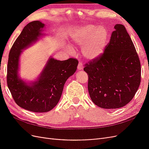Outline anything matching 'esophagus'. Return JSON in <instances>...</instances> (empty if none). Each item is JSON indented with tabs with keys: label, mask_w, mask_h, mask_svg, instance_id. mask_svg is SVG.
I'll return each instance as SVG.
<instances>
[{
	"label": "esophagus",
	"mask_w": 149,
	"mask_h": 149,
	"mask_svg": "<svg viewBox=\"0 0 149 149\" xmlns=\"http://www.w3.org/2000/svg\"><path fill=\"white\" fill-rule=\"evenodd\" d=\"M83 65L82 62L79 61L78 63V69L81 70H83Z\"/></svg>",
	"instance_id": "esophagus-1"
}]
</instances>
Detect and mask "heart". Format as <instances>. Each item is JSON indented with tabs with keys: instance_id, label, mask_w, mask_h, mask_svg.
I'll return each instance as SVG.
<instances>
[{
	"instance_id": "obj_1",
	"label": "heart",
	"mask_w": 149,
	"mask_h": 149,
	"mask_svg": "<svg viewBox=\"0 0 149 149\" xmlns=\"http://www.w3.org/2000/svg\"><path fill=\"white\" fill-rule=\"evenodd\" d=\"M109 33L104 26L88 24L76 29L72 37L78 45H84L83 53L89 60L100 57L106 47Z\"/></svg>"
}]
</instances>
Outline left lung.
<instances>
[{
	"instance_id": "left-lung-1",
	"label": "left lung",
	"mask_w": 149,
	"mask_h": 149,
	"mask_svg": "<svg viewBox=\"0 0 149 149\" xmlns=\"http://www.w3.org/2000/svg\"><path fill=\"white\" fill-rule=\"evenodd\" d=\"M102 55L84 65L92 101L104 109L125 106L136 94L141 81V66L136 48L125 26H114Z\"/></svg>"
}]
</instances>
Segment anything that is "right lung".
<instances>
[{"label":"right lung","mask_w":149,"mask_h":149,"mask_svg":"<svg viewBox=\"0 0 149 149\" xmlns=\"http://www.w3.org/2000/svg\"><path fill=\"white\" fill-rule=\"evenodd\" d=\"M45 25L40 21L29 23L10 49L7 64V83L17 104L34 112H46L55 107L61 97L66 81L77 69L78 61L71 58L59 61L50 58L39 79L28 85L18 76L22 49L38 40Z\"/></svg>","instance_id":"obj_1"}]
</instances>
